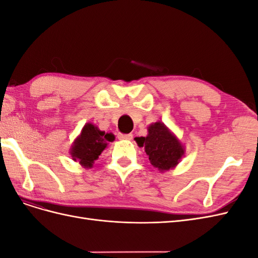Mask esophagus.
Listing matches in <instances>:
<instances>
[{
	"label": "esophagus",
	"instance_id": "34e87169",
	"mask_svg": "<svg viewBox=\"0 0 258 258\" xmlns=\"http://www.w3.org/2000/svg\"><path fill=\"white\" fill-rule=\"evenodd\" d=\"M117 138H118L119 140H128V141H130V140H132V138H134V136H132L131 134H129V135L118 134V136H117Z\"/></svg>",
	"mask_w": 258,
	"mask_h": 258
}]
</instances>
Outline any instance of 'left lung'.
I'll list each match as a JSON object with an SVG mask.
<instances>
[{
  "instance_id": "1",
  "label": "left lung",
  "mask_w": 258,
  "mask_h": 258,
  "mask_svg": "<svg viewBox=\"0 0 258 258\" xmlns=\"http://www.w3.org/2000/svg\"><path fill=\"white\" fill-rule=\"evenodd\" d=\"M140 147H144L152 166L160 172L174 169L185 156V147L165 123L156 121L147 127V136L136 138Z\"/></svg>"
}]
</instances>
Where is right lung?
I'll return each instance as SVG.
<instances>
[{
	"label": "right lung",
	"instance_id": "1",
	"mask_svg": "<svg viewBox=\"0 0 258 258\" xmlns=\"http://www.w3.org/2000/svg\"><path fill=\"white\" fill-rule=\"evenodd\" d=\"M114 135L101 131L96 124L85 123L81 134L76 137L70 148V154L74 161L86 169L92 168L93 163L99 158L108 142L114 141Z\"/></svg>",
	"mask_w": 258,
	"mask_h": 258
}]
</instances>
